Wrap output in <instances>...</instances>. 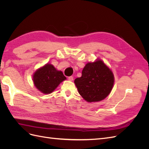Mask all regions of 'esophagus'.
Here are the masks:
<instances>
[{
	"label": "esophagus",
	"mask_w": 149,
	"mask_h": 149,
	"mask_svg": "<svg viewBox=\"0 0 149 149\" xmlns=\"http://www.w3.org/2000/svg\"><path fill=\"white\" fill-rule=\"evenodd\" d=\"M68 80H70V81H73V76H69L68 77Z\"/></svg>",
	"instance_id": "obj_1"
}]
</instances>
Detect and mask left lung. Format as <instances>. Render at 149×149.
Instances as JSON below:
<instances>
[{"mask_svg": "<svg viewBox=\"0 0 149 149\" xmlns=\"http://www.w3.org/2000/svg\"><path fill=\"white\" fill-rule=\"evenodd\" d=\"M114 78L112 71L101 60L88 63L81 77L74 79L79 94L89 102L100 101L111 93Z\"/></svg>", "mask_w": 149, "mask_h": 149, "instance_id": "obj_1", "label": "left lung"}]
</instances>
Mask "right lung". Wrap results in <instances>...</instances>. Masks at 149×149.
Segmentation results:
<instances>
[{
  "label": "right lung",
  "instance_id": "right-lung-1",
  "mask_svg": "<svg viewBox=\"0 0 149 149\" xmlns=\"http://www.w3.org/2000/svg\"><path fill=\"white\" fill-rule=\"evenodd\" d=\"M33 78L36 88L44 94L51 93L66 79L62 71H58L51 64H47L37 70Z\"/></svg>",
  "mask_w": 149,
  "mask_h": 149
}]
</instances>
